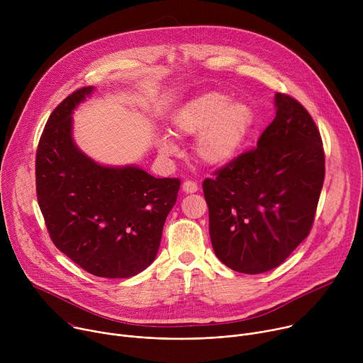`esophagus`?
<instances>
[{
    "instance_id": "obj_1",
    "label": "esophagus",
    "mask_w": 363,
    "mask_h": 363,
    "mask_svg": "<svg viewBox=\"0 0 363 363\" xmlns=\"http://www.w3.org/2000/svg\"><path fill=\"white\" fill-rule=\"evenodd\" d=\"M182 191H184L185 194H194V192L198 191V185H196V182H194V181H185V182L182 184Z\"/></svg>"
}]
</instances>
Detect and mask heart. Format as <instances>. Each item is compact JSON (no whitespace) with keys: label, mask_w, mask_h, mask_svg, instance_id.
Wrapping results in <instances>:
<instances>
[{"label":"heart","mask_w":363,"mask_h":363,"mask_svg":"<svg viewBox=\"0 0 363 363\" xmlns=\"http://www.w3.org/2000/svg\"><path fill=\"white\" fill-rule=\"evenodd\" d=\"M255 125V111L247 101L237 100L225 91H203L178 109L172 118V132L179 138L198 136L195 157L211 168L231 164L247 143ZM157 147L168 158L178 150L175 140L162 135Z\"/></svg>","instance_id":"obj_1"}]
</instances>
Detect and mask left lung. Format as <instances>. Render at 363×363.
Instances as JSON below:
<instances>
[{"label": "left lung", "mask_w": 363, "mask_h": 363, "mask_svg": "<svg viewBox=\"0 0 363 363\" xmlns=\"http://www.w3.org/2000/svg\"><path fill=\"white\" fill-rule=\"evenodd\" d=\"M274 106L257 147L202 184L214 252L245 274L276 269L308 235L325 181L312 116L287 94L276 93Z\"/></svg>", "instance_id": "8db88e82"}]
</instances>
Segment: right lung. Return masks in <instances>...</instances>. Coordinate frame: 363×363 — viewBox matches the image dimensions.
<instances>
[{
  "mask_svg": "<svg viewBox=\"0 0 363 363\" xmlns=\"http://www.w3.org/2000/svg\"><path fill=\"white\" fill-rule=\"evenodd\" d=\"M93 90H76L50 115L35 155L37 199L51 240L70 260L97 277L128 279L157 257L181 181L87 157L73 139L72 115Z\"/></svg>",
  "mask_w": 363,
  "mask_h": 363,
  "instance_id": "1",
  "label": "right lung"
}]
</instances>
